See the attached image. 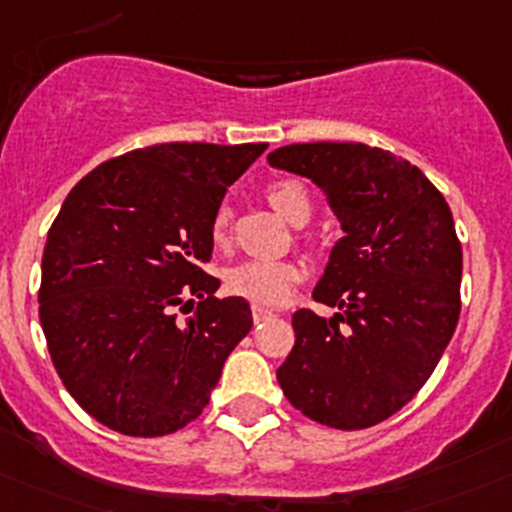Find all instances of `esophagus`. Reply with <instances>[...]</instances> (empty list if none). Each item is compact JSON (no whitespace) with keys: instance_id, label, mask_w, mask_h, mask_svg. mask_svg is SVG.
Here are the masks:
<instances>
[{"instance_id":"obj_1","label":"esophagus","mask_w":512,"mask_h":512,"mask_svg":"<svg viewBox=\"0 0 512 512\" xmlns=\"http://www.w3.org/2000/svg\"><path fill=\"white\" fill-rule=\"evenodd\" d=\"M251 314H253V321H256V324H261V321H266V319H271V316H276L274 311L266 309V306H261V304H253L251 306Z\"/></svg>"}]
</instances>
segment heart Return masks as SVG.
Instances as JSON below:
<instances>
[{
  "label": "heart",
  "instance_id": "1",
  "mask_svg": "<svg viewBox=\"0 0 512 512\" xmlns=\"http://www.w3.org/2000/svg\"><path fill=\"white\" fill-rule=\"evenodd\" d=\"M266 201L281 218L301 226L311 216V196L296 178L274 180L266 188ZM233 211L223 203L211 218V241L226 246L231 238ZM304 279V266L299 261H241L226 274V289L261 306H279Z\"/></svg>",
  "mask_w": 512,
  "mask_h": 512
}]
</instances>
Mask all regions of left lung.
I'll use <instances>...</instances> for the list:
<instances>
[{
  "label": "left lung",
  "instance_id": "obj_1",
  "mask_svg": "<svg viewBox=\"0 0 512 512\" xmlns=\"http://www.w3.org/2000/svg\"><path fill=\"white\" fill-rule=\"evenodd\" d=\"M269 165L314 180L344 231L314 289L337 314L291 316L296 342L276 379L319 425H379L430 379L460 319L450 206L417 165L364 143L284 145Z\"/></svg>",
  "mask_w": 512,
  "mask_h": 512
}]
</instances>
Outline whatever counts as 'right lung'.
<instances>
[{
  "instance_id": "right-lung-1",
  "label": "right lung",
  "mask_w": 512,
  "mask_h": 512,
  "mask_svg": "<svg viewBox=\"0 0 512 512\" xmlns=\"http://www.w3.org/2000/svg\"><path fill=\"white\" fill-rule=\"evenodd\" d=\"M266 143H160L85 175L42 253L40 321L77 405L130 437L196 420L251 332L241 296L206 274L211 218ZM184 316L180 317L179 314Z\"/></svg>"
}]
</instances>
